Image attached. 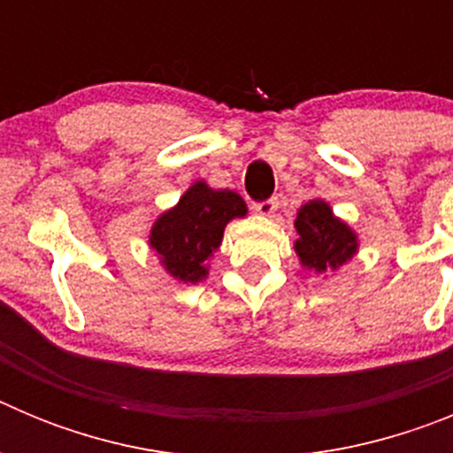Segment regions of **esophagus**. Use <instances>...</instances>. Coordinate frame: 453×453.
Here are the masks:
<instances>
[{
	"label": "esophagus",
	"mask_w": 453,
	"mask_h": 453,
	"mask_svg": "<svg viewBox=\"0 0 453 453\" xmlns=\"http://www.w3.org/2000/svg\"><path fill=\"white\" fill-rule=\"evenodd\" d=\"M276 208H279V202H276V197H270V199H265V202H256L254 203V211L258 215H263V218H272V215L276 213Z\"/></svg>",
	"instance_id": "esophagus-1"
}]
</instances>
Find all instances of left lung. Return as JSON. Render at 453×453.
<instances>
[{"mask_svg":"<svg viewBox=\"0 0 453 453\" xmlns=\"http://www.w3.org/2000/svg\"><path fill=\"white\" fill-rule=\"evenodd\" d=\"M295 229V251L299 263L318 274L338 270L358 251V238L354 231L335 218L329 203L322 199H313L299 208Z\"/></svg>","mask_w":453,"mask_h":453,"instance_id":"obj_1","label":"left lung"}]
</instances>
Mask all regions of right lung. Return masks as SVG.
<instances>
[{
    "label": "right lung",
    "instance_id": "1",
    "mask_svg": "<svg viewBox=\"0 0 453 453\" xmlns=\"http://www.w3.org/2000/svg\"><path fill=\"white\" fill-rule=\"evenodd\" d=\"M247 203L234 190H213L192 183L179 203L156 219L150 247L177 281L199 283L208 274V258L222 245L224 226L245 218Z\"/></svg>",
    "mask_w": 453,
    "mask_h": 453
}]
</instances>
